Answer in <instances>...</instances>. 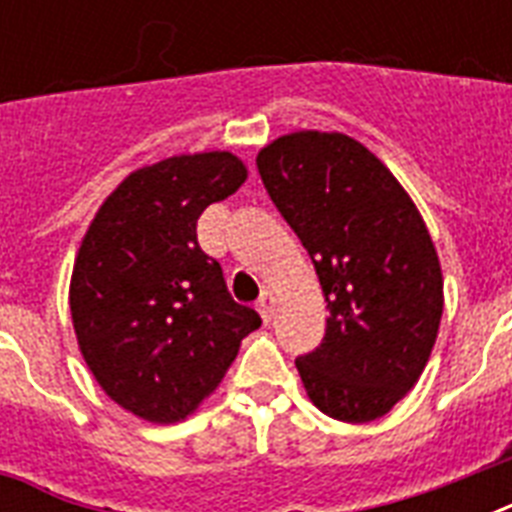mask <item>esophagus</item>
Wrapping results in <instances>:
<instances>
[{
  "mask_svg": "<svg viewBox=\"0 0 512 512\" xmlns=\"http://www.w3.org/2000/svg\"><path fill=\"white\" fill-rule=\"evenodd\" d=\"M257 311H260L263 321L268 324V321L273 319V311H276V295H273V292H263L260 300H257Z\"/></svg>",
  "mask_w": 512,
  "mask_h": 512,
  "instance_id": "obj_1",
  "label": "esophagus"
}]
</instances>
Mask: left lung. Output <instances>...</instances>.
<instances>
[{
  "instance_id": "1",
  "label": "left lung",
  "mask_w": 512,
  "mask_h": 512,
  "mask_svg": "<svg viewBox=\"0 0 512 512\" xmlns=\"http://www.w3.org/2000/svg\"><path fill=\"white\" fill-rule=\"evenodd\" d=\"M257 170L327 297V335L295 361L308 398L335 420H377L420 380L444 313L425 220L393 172L342 132L281 135Z\"/></svg>"
}]
</instances>
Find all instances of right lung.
I'll use <instances>...</instances> for the list:
<instances>
[{
  "instance_id": "add662e5",
  "label": "right lung",
  "mask_w": 512,
  "mask_h": 512,
  "mask_svg": "<svg viewBox=\"0 0 512 512\" xmlns=\"http://www.w3.org/2000/svg\"><path fill=\"white\" fill-rule=\"evenodd\" d=\"M247 180L228 151L135 170L100 204L71 273V319L98 385L148 422L188 417L263 321L201 252L196 220Z\"/></svg>"
}]
</instances>
